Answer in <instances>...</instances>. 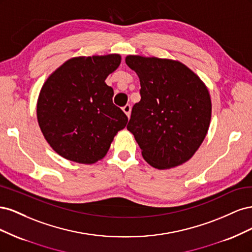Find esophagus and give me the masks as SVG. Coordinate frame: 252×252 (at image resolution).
Wrapping results in <instances>:
<instances>
[{"label":"esophagus","mask_w":252,"mask_h":252,"mask_svg":"<svg viewBox=\"0 0 252 252\" xmlns=\"http://www.w3.org/2000/svg\"><path fill=\"white\" fill-rule=\"evenodd\" d=\"M123 111L126 113V116L129 118L130 117V111H131V106L129 105V104H127V105H125L124 107H123Z\"/></svg>","instance_id":"obj_1"}]
</instances>
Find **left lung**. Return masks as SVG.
<instances>
[{"label": "left lung", "mask_w": 252, "mask_h": 252, "mask_svg": "<svg viewBox=\"0 0 252 252\" xmlns=\"http://www.w3.org/2000/svg\"><path fill=\"white\" fill-rule=\"evenodd\" d=\"M125 62L139 75L141 101L127 129L145 161L158 169L187 162L208 131L211 101L207 87L178 61L128 56Z\"/></svg>", "instance_id": "left-lung-1"}]
</instances>
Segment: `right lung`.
Instances as JSON below:
<instances>
[{
  "mask_svg": "<svg viewBox=\"0 0 252 252\" xmlns=\"http://www.w3.org/2000/svg\"><path fill=\"white\" fill-rule=\"evenodd\" d=\"M120 63V55L72 58L45 82L36 105L37 122L61 157L94 164L125 128L128 118L113 104V89L105 83Z\"/></svg>",
  "mask_w": 252,
  "mask_h": 252,
  "instance_id": "obj_1",
  "label": "right lung"
}]
</instances>
